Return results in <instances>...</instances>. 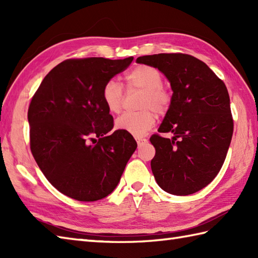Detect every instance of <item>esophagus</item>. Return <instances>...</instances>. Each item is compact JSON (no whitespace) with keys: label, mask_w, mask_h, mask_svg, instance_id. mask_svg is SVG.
<instances>
[{"label":"esophagus","mask_w":258,"mask_h":258,"mask_svg":"<svg viewBox=\"0 0 258 258\" xmlns=\"http://www.w3.org/2000/svg\"><path fill=\"white\" fill-rule=\"evenodd\" d=\"M135 140H136V142H138L139 146H143L144 144L147 143V140L144 139V138H136Z\"/></svg>","instance_id":"obj_1"}]
</instances>
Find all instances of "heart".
<instances>
[{
  "label": "heart",
  "mask_w": 258,
  "mask_h": 258,
  "mask_svg": "<svg viewBox=\"0 0 258 258\" xmlns=\"http://www.w3.org/2000/svg\"><path fill=\"white\" fill-rule=\"evenodd\" d=\"M130 89L143 92L141 112L124 113L115 120V127L134 136L144 135L155 124L156 114L165 115L173 103V93L163 85L161 71L150 65H138L125 75ZM102 100L107 111L116 114L122 108L123 87L117 81L109 80L102 89Z\"/></svg>",
  "instance_id": "1"
}]
</instances>
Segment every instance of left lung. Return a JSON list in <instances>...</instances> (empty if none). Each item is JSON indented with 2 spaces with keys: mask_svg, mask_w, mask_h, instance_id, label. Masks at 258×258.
Instances as JSON below:
<instances>
[{
  "mask_svg": "<svg viewBox=\"0 0 258 258\" xmlns=\"http://www.w3.org/2000/svg\"><path fill=\"white\" fill-rule=\"evenodd\" d=\"M171 82L173 103L158 132L151 136V161L157 184L173 195H189L216 177L231 144L234 122L226 85L207 65L188 54L140 56Z\"/></svg>",
  "mask_w": 258,
  "mask_h": 258,
  "instance_id": "8db88e82",
  "label": "left lung"
}]
</instances>
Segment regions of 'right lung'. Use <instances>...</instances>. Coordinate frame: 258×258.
<instances>
[{"instance_id": "add662e5", "label": "right lung", "mask_w": 258, "mask_h": 258, "mask_svg": "<svg viewBox=\"0 0 258 258\" xmlns=\"http://www.w3.org/2000/svg\"><path fill=\"white\" fill-rule=\"evenodd\" d=\"M132 61L65 59L32 97V155L48 182L71 199L94 202L111 194L138 147L131 134L112 132L114 120L102 100L104 84Z\"/></svg>"}]
</instances>
